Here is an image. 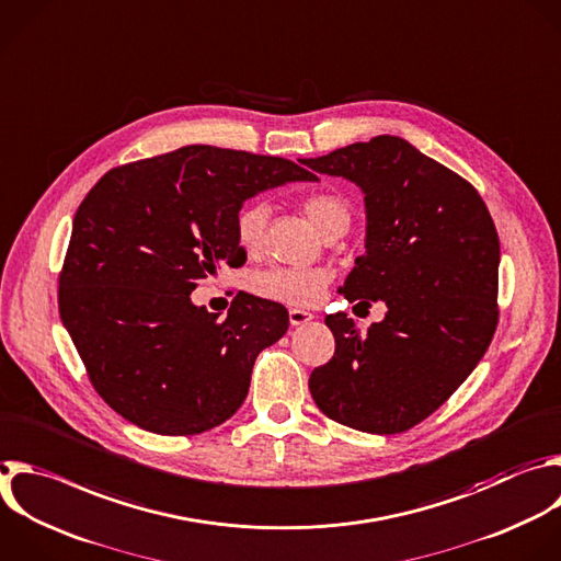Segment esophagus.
<instances>
[{
  "mask_svg": "<svg viewBox=\"0 0 561 561\" xmlns=\"http://www.w3.org/2000/svg\"><path fill=\"white\" fill-rule=\"evenodd\" d=\"M312 319V312H306V310H299V308H290L288 310V321H290V325H301V323H306V321H310Z\"/></svg>",
  "mask_w": 561,
  "mask_h": 561,
  "instance_id": "esophagus-1",
  "label": "esophagus"
}]
</instances>
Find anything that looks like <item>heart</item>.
I'll return each mask as SVG.
<instances>
[{
  "label": "heart",
  "instance_id": "obj_1",
  "mask_svg": "<svg viewBox=\"0 0 561 561\" xmlns=\"http://www.w3.org/2000/svg\"><path fill=\"white\" fill-rule=\"evenodd\" d=\"M301 214L306 220L328 238L334 231H345L352 218L350 203L336 192H314L301 201ZM271 209L264 203H251L240 209L236 218L238 242L249 251H260L266 233ZM330 282V273L323 268L299 271V268H271L255 277V293L282 301L288 306H312L323 297Z\"/></svg>",
  "mask_w": 561,
  "mask_h": 561
}]
</instances>
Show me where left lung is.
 <instances>
[{"label":"left lung","mask_w":561,"mask_h":561,"mask_svg":"<svg viewBox=\"0 0 561 561\" xmlns=\"http://www.w3.org/2000/svg\"><path fill=\"white\" fill-rule=\"evenodd\" d=\"M301 162L360 186L365 253L341 293L388 306L367 332L345 312L325 317L336 345L312 369L310 394L328 419L352 430L408 432L462 386L493 339L495 225L473 184L399 136Z\"/></svg>","instance_id":"1"}]
</instances>
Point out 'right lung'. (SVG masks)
<instances>
[{
    "label": "right lung",
    "instance_id": "obj_1",
    "mask_svg": "<svg viewBox=\"0 0 561 561\" xmlns=\"http://www.w3.org/2000/svg\"><path fill=\"white\" fill-rule=\"evenodd\" d=\"M317 180L293 160L211 145L110 169L81 203L59 275V312L99 397L125 421L192 436L244 403L257 354L288 330L282 304L192 301L220 266H242L244 201Z\"/></svg>",
    "mask_w": 561,
    "mask_h": 561
}]
</instances>
